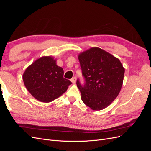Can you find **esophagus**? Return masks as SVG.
I'll list each match as a JSON object with an SVG mask.
<instances>
[{"label": "esophagus", "mask_w": 151, "mask_h": 151, "mask_svg": "<svg viewBox=\"0 0 151 151\" xmlns=\"http://www.w3.org/2000/svg\"><path fill=\"white\" fill-rule=\"evenodd\" d=\"M71 82H72V83H76V77H72V78L71 79Z\"/></svg>", "instance_id": "esophagus-1"}]
</instances>
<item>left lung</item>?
<instances>
[{"mask_svg": "<svg viewBox=\"0 0 151 151\" xmlns=\"http://www.w3.org/2000/svg\"><path fill=\"white\" fill-rule=\"evenodd\" d=\"M84 86L77 80L81 99L93 110L108 106L118 96L123 84L125 68L119 59L104 50L93 47L79 56Z\"/></svg>", "mask_w": 151, "mask_h": 151, "instance_id": "obj_1", "label": "left lung"}]
</instances>
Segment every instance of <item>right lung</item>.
I'll use <instances>...</instances> for the list:
<instances>
[{
	"mask_svg": "<svg viewBox=\"0 0 151 151\" xmlns=\"http://www.w3.org/2000/svg\"><path fill=\"white\" fill-rule=\"evenodd\" d=\"M26 89L38 101L48 103L64 93L71 82L63 78V70L50 56L42 57L26 68L22 76Z\"/></svg>",
	"mask_w": 151,
	"mask_h": 151,
	"instance_id": "obj_1",
	"label": "right lung"
}]
</instances>
